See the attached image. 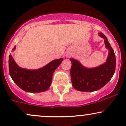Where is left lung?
I'll return each instance as SVG.
<instances>
[{
  "label": "left lung",
  "mask_w": 126,
  "mask_h": 126,
  "mask_svg": "<svg viewBox=\"0 0 126 126\" xmlns=\"http://www.w3.org/2000/svg\"><path fill=\"white\" fill-rule=\"evenodd\" d=\"M99 35L104 38L105 47L109 50L107 62L97 67L87 69L77 60L70 59L72 62L70 69L72 83L76 90L83 92H93L101 89L108 83L115 70V53L108 41L107 38L102 32Z\"/></svg>",
  "instance_id": "8db88e82"
}]
</instances>
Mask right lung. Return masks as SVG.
<instances>
[{
    "instance_id": "right-lung-1",
    "label": "right lung",
    "mask_w": 126,
    "mask_h": 126,
    "mask_svg": "<svg viewBox=\"0 0 126 126\" xmlns=\"http://www.w3.org/2000/svg\"><path fill=\"white\" fill-rule=\"evenodd\" d=\"M63 60L62 58L57 59L40 69L27 70L19 67L10 54L9 71L12 80L24 91L29 92H44L50 86L53 72Z\"/></svg>"
}]
</instances>
